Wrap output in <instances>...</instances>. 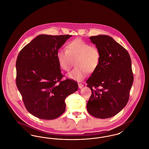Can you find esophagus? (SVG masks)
I'll list each match as a JSON object with an SVG mask.
<instances>
[{
	"mask_svg": "<svg viewBox=\"0 0 149 149\" xmlns=\"http://www.w3.org/2000/svg\"><path fill=\"white\" fill-rule=\"evenodd\" d=\"M78 86H79V88L80 89H81V88H82L84 86V85H83V84H81V83H79V84H78Z\"/></svg>",
	"mask_w": 149,
	"mask_h": 149,
	"instance_id": "obj_1",
	"label": "esophagus"
}]
</instances>
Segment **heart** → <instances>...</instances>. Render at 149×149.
Here are the masks:
<instances>
[{
    "label": "heart",
    "mask_w": 149,
    "mask_h": 149,
    "mask_svg": "<svg viewBox=\"0 0 149 149\" xmlns=\"http://www.w3.org/2000/svg\"><path fill=\"white\" fill-rule=\"evenodd\" d=\"M57 58L60 68L65 71L70 70L75 60L76 66L67 76L80 81L85 79L88 72L93 73L97 70L100 64V54L97 46L78 38L68 42L66 50H58Z\"/></svg>",
    "instance_id": "obj_1"
}]
</instances>
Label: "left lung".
I'll use <instances>...</instances> for the list:
<instances>
[{"label":"left lung","instance_id":"left-lung-1","mask_svg":"<svg viewBox=\"0 0 149 149\" xmlns=\"http://www.w3.org/2000/svg\"><path fill=\"white\" fill-rule=\"evenodd\" d=\"M100 54L99 66L86 83L92 95L86 104L93 116L105 119L118 113L127 103L134 81L127 50L109 36L89 37Z\"/></svg>","mask_w":149,"mask_h":149}]
</instances>
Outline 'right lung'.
I'll use <instances>...</instances> for the list:
<instances>
[{"mask_svg":"<svg viewBox=\"0 0 149 149\" xmlns=\"http://www.w3.org/2000/svg\"><path fill=\"white\" fill-rule=\"evenodd\" d=\"M71 35L37 36L19 53L16 84L27 110L43 120H54L65 111V98L78 89L63 75L57 58L58 50Z\"/></svg>","mask_w":149,"mask_h":149,"instance_id":"1","label":"right lung"}]
</instances>
